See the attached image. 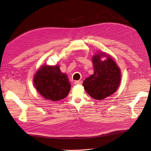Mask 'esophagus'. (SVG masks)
Instances as JSON below:
<instances>
[{"label":"esophagus","mask_w":151,"mask_h":151,"mask_svg":"<svg viewBox=\"0 0 151 151\" xmlns=\"http://www.w3.org/2000/svg\"><path fill=\"white\" fill-rule=\"evenodd\" d=\"M74 83L76 85H81V84L82 83V81H75Z\"/></svg>","instance_id":"esophagus-1"}]
</instances>
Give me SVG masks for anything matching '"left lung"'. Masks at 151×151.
I'll return each mask as SVG.
<instances>
[{"instance_id": "obj_1", "label": "left lung", "mask_w": 151, "mask_h": 151, "mask_svg": "<svg viewBox=\"0 0 151 151\" xmlns=\"http://www.w3.org/2000/svg\"><path fill=\"white\" fill-rule=\"evenodd\" d=\"M105 57L106 59L102 60ZM93 74L84 80L82 86L94 99L101 100L116 91L122 79V72L115 61L109 55L100 52L92 58Z\"/></svg>"}]
</instances>
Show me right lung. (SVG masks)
<instances>
[{"mask_svg": "<svg viewBox=\"0 0 151 151\" xmlns=\"http://www.w3.org/2000/svg\"><path fill=\"white\" fill-rule=\"evenodd\" d=\"M33 83L42 96L53 101L64 99L71 86L68 76L61 71L59 65H41L34 76Z\"/></svg>", "mask_w": 151, "mask_h": 151, "instance_id": "right-lung-1", "label": "right lung"}]
</instances>
